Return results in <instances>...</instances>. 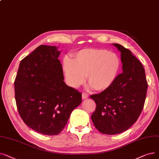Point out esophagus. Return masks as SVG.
Returning <instances> with one entry per match:
<instances>
[{
    "mask_svg": "<svg viewBox=\"0 0 159 159\" xmlns=\"http://www.w3.org/2000/svg\"><path fill=\"white\" fill-rule=\"evenodd\" d=\"M88 98V95L87 93H82V99H86Z\"/></svg>",
    "mask_w": 159,
    "mask_h": 159,
    "instance_id": "obj_1",
    "label": "esophagus"
}]
</instances>
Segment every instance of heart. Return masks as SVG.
<instances>
[{
	"label": "heart",
	"mask_w": 159,
	"mask_h": 159,
	"mask_svg": "<svg viewBox=\"0 0 159 159\" xmlns=\"http://www.w3.org/2000/svg\"><path fill=\"white\" fill-rule=\"evenodd\" d=\"M120 60L112 52L101 49H86L75 54L74 60L66 57L63 70L67 83L77 88L85 80L97 91H104L111 86L120 71Z\"/></svg>",
	"instance_id": "b5f03b06"
}]
</instances>
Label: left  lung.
<instances>
[{"mask_svg":"<svg viewBox=\"0 0 159 159\" xmlns=\"http://www.w3.org/2000/svg\"><path fill=\"white\" fill-rule=\"evenodd\" d=\"M112 45L121 53L122 73L108 89L90 96L96 103L92 120L100 133L107 134L123 133L136 121L143 108L148 89L140 61L122 45Z\"/></svg>","mask_w":159,"mask_h":159,"instance_id":"8db88e82","label":"left lung"}]
</instances>
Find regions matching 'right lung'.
I'll return each instance as SVG.
<instances>
[{"instance_id": "right-lung-1", "label": "right lung", "mask_w": 159, "mask_h": 159, "mask_svg": "<svg viewBox=\"0 0 159 159\" xmlns=\"http://www.w3.org/2000/svg\"><path fill=\"white\" fill-rule=\"evenodd\" d=\"M58 47L39 45L20 62L14 82L19 114L27 126L45 135H57L82 94L64 81Z\"/></svg>"}]
</instances>
